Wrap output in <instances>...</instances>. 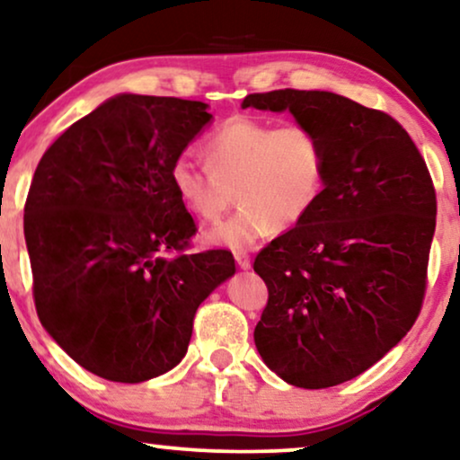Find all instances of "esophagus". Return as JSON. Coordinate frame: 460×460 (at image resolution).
I'll return each instance as SVG.
<instances>
[{"mask_svg": "<svg viewBox=\"0 0 460 460\" xmlns=\"http://www.w3.org/2000/svg\"><path fill=\"white\" fill-rule=\"evenodd\" d=\"M234 260H236V264H238V268H241V270H249V268H252V258H249L247 252H236Z\"/></svg>", "mask_w": 460, "mask_h": 460, "instance_id": "34e87169", "label": "esophagus"}]
</instances>
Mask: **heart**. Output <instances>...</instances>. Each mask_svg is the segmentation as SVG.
Returning <instances> with one entry per match:
<instances>
[{
  "label": "heart",
  "instance_id": "heart-1",
  "mask_svg": "<svg viewBox=\"0 0 460 460\" xmlns=\"http://www.w3.org/2000/svg\"><path fill=\"white\" fill-rule=\"evenodd\" d=\"M202 154L208 169L179 156L169 177L181 207L202 222H217L236 190L241 207L207 232L211 244L241 249L274 226H297L323 194L325 143L306 124L277 127L253 116H232L207 137Z\"/></svg>",
  "mask_w": 460,
  "mask_h": 460
}]
</instances>
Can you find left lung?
Wrapping results in <instances>:
<instances>
[{
	"label": "left lung",
	"mask_w": 460,
	"mask_h": 460,
	"mask_svg": "<svg viewBox=\"0 0 460 460\" xmlns=\"http://www.w3.org/2000/svg\"><path fill=\"white\" fill-rule=\"evenodd\" d=\"M243 107L289 110L327 152L317 207L255 255L268 288L255 347L294 386L347 383L419 319L438 213L425 158L395 118L333 93H253Z\"/></svg>",
	"instance_id": "8db88e82"
}]
</instances>
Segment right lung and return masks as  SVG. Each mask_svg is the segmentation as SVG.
Here are the masks:
<instances>
[{"mask_svg":"<svg viewBox=\"0 0 460 460\" xmlns=\"http://www.w3.org/2000/svg\"><path fill=\"white\" fill-rule=\"evenodd\" d=\"M207 103L118 94L48 147L25 202L41 325L75 363L143 383L186 355L202 300L234 274L228 249L188 253L196 224L171 164Z\"/></svg>","mask_w":460,"mask_h":460,"instance_id":"1","label":"right lung"}]
</instances>
